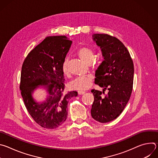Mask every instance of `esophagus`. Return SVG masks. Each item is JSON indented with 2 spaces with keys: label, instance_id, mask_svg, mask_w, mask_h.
<instances>
[{
  "label": "esophagus",
  "instance_id": "esophagus-1",
  "mask_svg": "<svg viewBox=\"0 0 158 158\" xmlns=\"http://www.w3.org/2000/svg\"><path fill=\"white\" fill-rule=\"evenodd\" d=\"M85 94V92L84 91H78V94L79 95H83Z\"/></svg>",
  "mask_w": 158,
  "mask_h": 158
}]
</instances>
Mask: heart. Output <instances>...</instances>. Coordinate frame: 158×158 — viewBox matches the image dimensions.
<instances>
[{"label":"heart","mask_w":158,"mask_h":158,"mask_svg":"<svg viewBox=\"0 0 158 158\" xmlns=\"http://www.w3.org/2000/svg\"><path fill=\"white\" fill-rule=\"evenodd\" d=\"M77 55L79 58L87 64H91L94 57V51L89 47L83 46L77 51ZM62 71L65 76L69 75L68 59H65L62 64ZM93 77L91 75L80 76L73 80L69 84V87L73 90L77 91H85L88 89L92 85Z\"/></svg>","instance_id":"b5f03b06"}]
</instances>
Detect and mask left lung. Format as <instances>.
Wrapping results in <instances>:
<instances>
[{
	"instance_id": "1",
	"label": "left lung",
	"mask_w": 158,
	"mask_h": 158,
	"mask_svg": "<svg viewBox=\"0 0 158 158\" xmlns=\"http://www.w3.org/2000/svg\"><path fill=\"white\" fill-rule=\"evenodd\" d=\"M93 38L100 47L104 58L96 71L95 84L104 89L102 92L91 91L94 101L91 112L94 119L105 123L116 119L129 100L132 91L134 64L128 50L116 37L94 34ZM106 89L109 91L107 95L104 94Z\"/></svg>"
}]
</instances>
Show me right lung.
Listing matches in <instances>:
<instances>
[{"instance_id": "1", "label": "right lung", "mask_w": 158, "mask_h": 158, "mask_svg": "<svg viewBox=\"0 0 158 158\" xmlns=\"http://www.w3.org/2000/svg\"><path fill=\"white\" fill-rule=\"evenodd\" d=\"M72 41L65 35L49 36L32 50L22 66L20 90L25 106L33 119L41 127L56 129L67 117V104L77 93H64L62 64ZM44 85L48 93L42 103L32 97L34 90Z\"/></svg>"}]
</instances>
